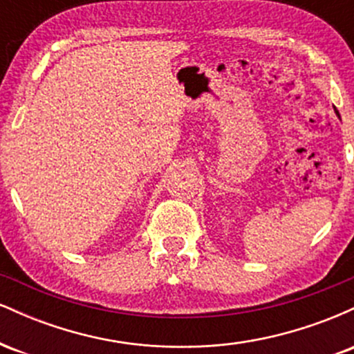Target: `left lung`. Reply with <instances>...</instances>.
<instances>
[{
  "instance_id": "1",
  "label": "left lung",
  "mask_w": 354,
  "mask_h": 354,
  "mask_svg": "<svg viewBox=\"0 0 354 354\" xmlns=\"http://www.w3.org/2000/svg\"><path fill=\"white\" fill-rule=\"evenodd\" d=\"M335 111H336V108H335ZM336 113H338V111H336Z\"/></svg>"
}]
</instances>
